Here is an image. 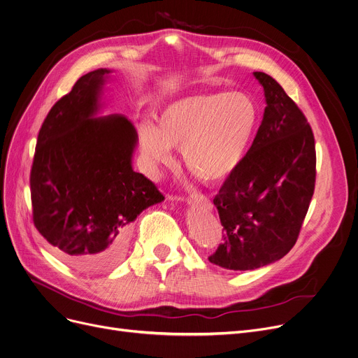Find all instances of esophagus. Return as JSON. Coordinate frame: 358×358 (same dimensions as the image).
Instances as JSON below:
<instances>
[{
	"label": "esophagus",
	"instance_id": "1",
	"mask_svg": "<svg viewBox=\"0 0 358 358\" xmlns=\"http://www.w3.org/2000/svg\"><path fill=\"white\" fill-rule=\"evenodd\" d=\"M169 201H172V202H187V203H201V205H203V206H208V208H210V202L205 198V196H202V195H198V196H195V198H190V199H183V198H179V196H169L168 198Z\"/></svg>",
	"mask_w": 358,
	"mask_h": 358
}]
</instances>
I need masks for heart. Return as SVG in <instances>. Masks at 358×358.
<instances>
[{"label": "heart", "instance_id": "obj_1", "mask_svg": "<svg viewBox=\"0 0 358 358\" xmlns=\"http://www.w3.org/2000/svg\"><path fill=\"white\" fill-rule=\"evenodd\" d=\"M259 126V108L243 92H215L172 101L157 126L143 123L139 139L149 166H169L172 149L182 150L186 168L206 183H221L243 163Z\"/></svg>", "mask_w": 358, "mask_h": 358}]
</instances>
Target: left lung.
<instances>
[{
	"label": "left lung",
	"instance_id": "left-lung-1",
	"mask_svg": "<svg viewBox=\"0 0 358 358\" xmlns=\"http://www.w3.org/2000/svg\"><path fill=\"white\" fill-rule=\"evenodd\" d=\"M254 77L264 89V117L248 156L213 199L224 242L209 261L232 271L257 269L291 251L315 185V143L306 116L271 76Z\"/></svg>",
	"mask_w": 358,
	"mask_h": 358
}]
</instances>
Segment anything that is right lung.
I'll return each instance as SVG.
<instances>
[{
    "label": "right lung",
    "mask_w": 358,
    "mask_h": 358,
    "mask_svg": "<svg viewBox=\"0 0 358 358\" xmlns=\"http://www.w3.org/2000/svg\"><path fill=\"white\" fill-rule=\"evenodd\" d=\"M113 70L80 77L54 104L37 139L30 186L38 232L70 266L87 273L115 268L130 225L164 196L133 171L139 136L123 115L101 116Z\"/></svg>",
    "instance_id": "obj_1"
}]
</instances>
